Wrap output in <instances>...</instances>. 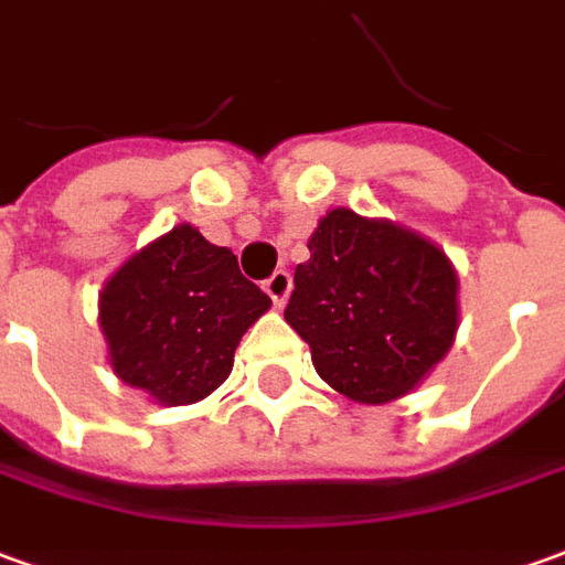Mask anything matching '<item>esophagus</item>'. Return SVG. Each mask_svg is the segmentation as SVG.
<instances>
[{"instance_id": "obj_1", "label": "esophagus", "mask_w": 565, "mask_h": 565, "mask_svg": "<svg viewBox=\"0 0 565 565\" xmlns=\"http://www.w3.org/2000/svg\"><path fill=\"white\" fill-rule=\"evenodd\" d=\"M266 287V294L271 296V302L275 306H284L287 302V296H290V290H294V278H290V271L278 269L275 275H271L269 281L263 284Z\"/></svg>"}]
</instances>
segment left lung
<instances>
[{
    "instance_id": "left-lung-1",
    "label": "left lung",
    "mask_w": 565,
    "mask_h": 565,
    "mask_svg": "<svg viewBox=\"0 0 565 565\" xmlns=\"http://www.w3.org/2000/svg\"><path fill=\"white\" fill-rule=\"evenodd\" d=\"M296 266L284 318L309 342L318 376L358 404L419 388L459 330V275L413 228L333 207Z\"/></svg>"
}]
</instances>
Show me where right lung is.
<instances>
[{"label":"right lung","mask_w":565,"mask_h":565,"mask_svg":"<svg viewBox=\"0 0 565 565\" xmlns=\"http://www.w3.org/2000/svg\"><path fill=\"white\" fill-rule=\"evenodd\" d=\"M271 299L238 256L180 223L106 278L97 302L109 366L156 404H199L232 373L235 349Z\"/></svg>","instance_id":"add662e5"}]
</instances>
